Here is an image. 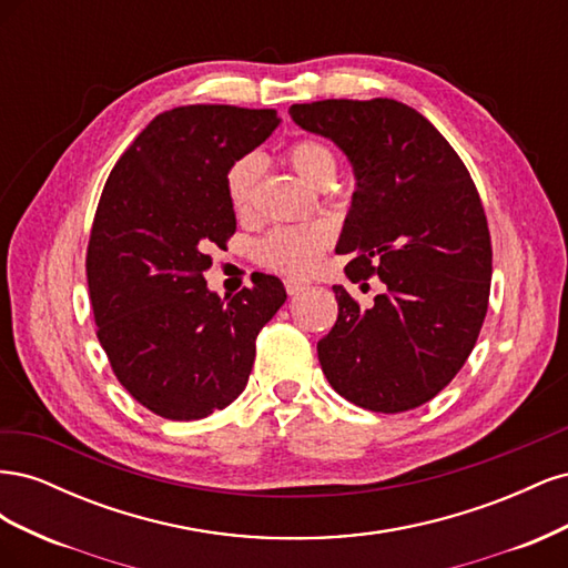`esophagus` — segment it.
<instances>
[{"label": "esophagus", "mask_w": 568, "mask_h": 568, "mask_svg": "<svg viewBox=\"0 0 568 568\" xmlns=\"http://www.w3.org/2000/svg\"><path fill=\"white\" fill-rule=\"evenodd\" d=\"M284 286H286V294H288V296H296V294H301V291L311 288V284L303 282V280H294V277H288V280L284 282Z\"/></svg>", "instance_id": "esophagus-1"}]
</instances>
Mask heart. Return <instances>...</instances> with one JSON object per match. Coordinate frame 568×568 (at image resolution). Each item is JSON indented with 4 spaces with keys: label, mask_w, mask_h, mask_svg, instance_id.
<instances>
[{
    "label": "heart",
    "mask_w": 568,
    "mask_h": 568,
    "mask_svg": "<svg viewBox=\"0 0 568 568\" xmlns=\"http://www.w3.org/2000/svg\"><path fill=\"white\" fill-rule=\"evenodd\" d=\"M286 161L307 184L313 186L334 182L336 178L334 151L317 140H301L296 144H291L286 151ZM261 173L263 159L257 156V153H246V156L236 159L230 165L225 175V189L232 211L236 215H248L253 211L255 186L257 180H261ZM329 239V230L320 225L274 230L257 244V257L272 270L288 274H311L320 265Z\"/></svg>",
    "instance_id": "1"
}]
</instances>
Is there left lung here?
<instances>
[{
  "mask_svg": "<svg viewBox=\"0 0 568 568\" xmlns=\"http://www.w3.org/2000/svg\"><path fill=\"white\" fill-rule=\"evenodd\" d=\"M288 113L346 153L355 192L336 253L351 255V282L379 274L386 286L367 311L334 286L338 320L317 343L326 382L372 412L419 407L467 363L488 311L490 232L469 170L400 101L324 99Z\"/></svg>",
  "mask_w": 568,
  "mask_h": 568,
  "instance_id": "left-lung-1",
  "label": "left lung"
}]
</instances>
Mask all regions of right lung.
Returning a JSON list of instances; mask_svg holds the SVG:
<instances>
[{"label": "right lung", "instance_id": "right-lung-1", "mask_svg": "<svg viewBox=\"0 0 568 568\" xmlns=\"http://www.w3.org/2000/svg\"><path fill=\"white\" fill-rule=\"evenodd\" d=\"M280 123L272 109L178 106L151 120L106 180L88 248L97 336L118 382L165 419L234 403L257 332L286 301L272 274L232 298L203 280L211 248L236 232L227 170Z\"/></svg>", "mask_w": 568, "mask_h": 568}]
</instances>
